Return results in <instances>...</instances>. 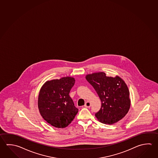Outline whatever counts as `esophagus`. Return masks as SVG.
I'll return each instance as SVG.
<instances>
[{"label": "esophagus", "mask_w": 158, "mask_h": 158, "mask_svg": "<svg viewBox=\"0 0 158 158\" xmlns=\"http://www.w3.org/2000/svg\"><path fill=\"white\" fill-rule=\"evenodd\" d=\"M90 106H91V104L89 102H86L85 104V105H84V106L86 107V108H90Z\"/></svg>", "instance_id": "34e87169"}]
</instances>
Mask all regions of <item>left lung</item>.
<instances>
[{"instance_id":"8db88e82","label":"left lung","mask_w":158,"mask_h":158,"mask_svg":"<svg viewBox=\"0 0 158 158\" xmlns=\"http://www.w3.org/2000/svg\"><path fill=\"white\" fill-rule=\"evenodd\" d=\"M86 79L101 100V108L95 114L100 122L113 124L125 116L130 106L129 91L121 78L109 77L100 72L86 75Z\"/></svg>"}]
</instances>
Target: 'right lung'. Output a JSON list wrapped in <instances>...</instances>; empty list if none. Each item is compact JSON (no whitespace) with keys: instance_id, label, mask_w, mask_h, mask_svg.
Here are the masks:
<instances>
[{"instance_id":"obj_1","label":"right lung","mask_w":158,"mask_h":158,"mask_svg":"<svg viewBox=\"0 0 158 158\" xmlns=\"http://www.w3.org/2000/svg\"><path fill=\"white\" fill-rule=\"evenodd\" d=\"M75 80L71 77L47 81L39 92L38 108L43 119L53 127L64 128L78 113L69 96Z\"/></svg>"}]
</instances>
